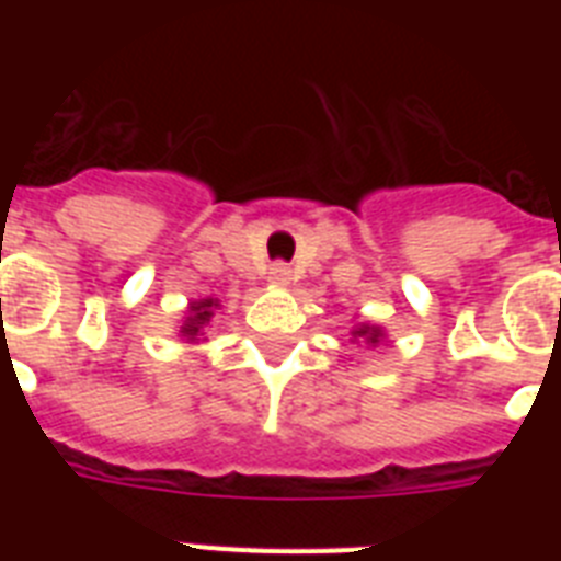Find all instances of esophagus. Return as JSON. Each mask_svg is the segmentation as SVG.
Here are the masks:
<instances>
[{
    "mask_svg": "<svg viewBox=\"0 0 561 561\" xmlns=\"http://www.w3.org/2000/svg\"><path fill=\"white\" fill-rule=\"evenodd\" d=\"M267 282L271 285H288L290 282V267L285 262L271 264V271H267Z\"/></svg>",
    "mask_w": 561,
    "mask_h": 561,
    "instance_id": "34e87169",
    "label": "esophagus"
}]
</instances>
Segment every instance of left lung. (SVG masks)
<instances>
[{"instance_id": "8db88e82", "label": "left lung", "mask_w": 561, "mask_h": 561, "mask_svg": "<svg viewBox=\"0 0 561 561\" xmlns=\"http://www.w3.org/2000/svg\"><path fill=\"white\" fill-rule=\"evenodd\" d=\"M352 337H360V341L369 343V346H378V343L383 341V329H381V325L360 323V325H355V332H352Z\"/></svg>"}]
</instances>
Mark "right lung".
Here are the masks:
<instances>
[{"label":"right lung","mask_w":561,"mask_h":561,"mask_svg":"<svg viewBox=\"0 0 561 561\" xmlns=\"http://www.w3.org/2000/svg\"><path fill=\"white\" fill-rule=\"evenodd\" d=\"M215 308H218V299L215 297H206V299H197L188 306V317L183 320L180 325V337L186 343H197L201 341L203 329L209 325V320L215 317Z\"/></svg>","instance_id":"add662e5"}]
</instances>
